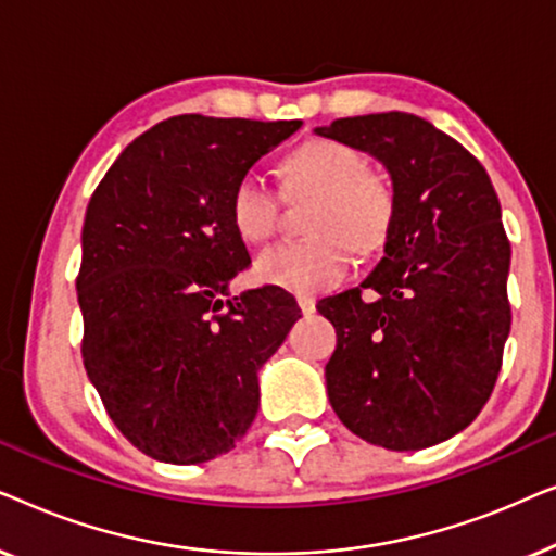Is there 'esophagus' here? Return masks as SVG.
I'll use <instances>...</instances> for the list:
<instances>
[{"mask_svg": "<svg viewBox=\"0 0 556 556\" xmlns=\"http://www.w3.org/2000/svg\"><path fill=\"white\" fill-rule=\"evenodd\" d=\"M299 306H301L303 314H314V311H316V301L311 299V295H299Z\"/></svg>", "mask_w": 556, "mask_h": 556, "instance_id": "1", "label": "esophagus"}]
</instances>
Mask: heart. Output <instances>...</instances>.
<instances>
[{"instance_id": "obj_1", "label": "heart", "mask_w": 556, "mask_h": 556, "mask_svg": "<svg viewBox=\"0 0 556 556\" xmlns=\"http://www.w3.org/2000/svg\"><path fill=\"white\" fill-rule=\"evenodd\" d=\"M291 192H314L303 242H276L255 257L263 283L311 295L337 286L349 270V249L367 255L384 245L394 223V192L379 174L364 169L354 149L331 139L301 143L283 162ZM280 200L265 177L248 172L230 197L232 225L245 240H265L278 223Z\"/></svg>"}]
</instances>
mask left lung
I'll return each instance as SVG.
<instances>
[{
    "instance_id": "8db88e82",
    "label": "left lung",
    "mask_w": 556,
    "mask_h": 556,
    "mask_svg": "<svg viewBox=\"0 0 556 556\" xmlns=\"http://www.w3.org/2000/svg\"><path fill=\"white\" fill-rule=\"evenodd\" d=\"M316 134L382 162L394 192L382 261L316 306L337 329L333 413L387 451L443 443L489 402L511 329L498 197L470 151L413 113L337 118Z\"/></svg>"
}]
</instances>
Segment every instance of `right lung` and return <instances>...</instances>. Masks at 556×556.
I'll return each mask as SVG.
<instances>
[{"label":"right lung","mask_w":556,"mask_h":556,"mask_svg":"<svg viewBox=\"0 0 556 556\" xmlns=\"http://www.w3.org/2000/svg\"><path fill=\"white\" fill-rule=\"evenodd\" d=\"M301 121L166 118L121 151L83 223V364L105 413L154 460L192 466L238 445L257 415V371L301 308L250 265L230 197Z\"/></svg>","instance_id":"obj_1"}]
</instances>
